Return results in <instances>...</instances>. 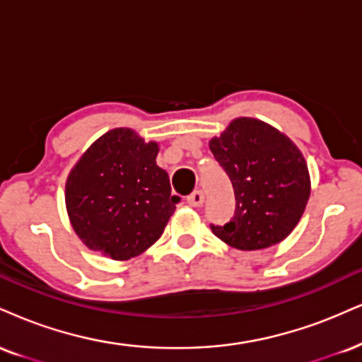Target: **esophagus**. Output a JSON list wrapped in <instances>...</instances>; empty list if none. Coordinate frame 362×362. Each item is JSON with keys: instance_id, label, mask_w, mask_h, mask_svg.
<instances>
[{"instance_id": "obj_1", "label": "esophagus", "mask_w": 362, "mask_h": 362, "mask_svg": "<svg viewBox=\"0 0 362 362\" xmlns=\"http://www.w3.org/2000/svg\"><path fill=\"white\" fill-rule=\"evenodd\" d=\"M204 199L206 197H204L202 190H194V192L187 197V202H189V206L192 207H200L204 204Z\"/></svg>"}]
</instances>
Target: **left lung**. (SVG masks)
<instances>
[{"label": "left lung", "instance_id": "left-lung-1", "mask_svg": "<svg viewBox=\"0 0 362 362\" xmlns=\"http://www.w3.org/2000/svg\"><path fill=\"white\" fill-rule=\"evenodd\" d=\"M236 197L234 216L212 233L243 251L264 250L293 230L305 211L310 178L302 153L285 134L252 117H239L211 143Z\"/></svg>", "mask_w": 362, "mask_h": 362}]
</instances>
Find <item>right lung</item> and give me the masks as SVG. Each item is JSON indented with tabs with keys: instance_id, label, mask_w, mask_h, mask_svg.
<instances>
[{
	"instance_id": "1",
	"label": "right lung",
	"mask_w": 362,
	"mask_h": 362,
	"mask_svg": "<svg viewBox=\"0 0 362 362\" xmlns=\"http://www.w3.org/2000/svg\"><path fill=\"white\" fill-rule=\"evenodd\" d=\"M156 143L132 129L103 134L72 168L65 204L84 245L111 259H129L163 234L180 202L156 165Z\"/></svg>"
}]
</instances>
